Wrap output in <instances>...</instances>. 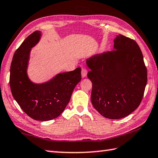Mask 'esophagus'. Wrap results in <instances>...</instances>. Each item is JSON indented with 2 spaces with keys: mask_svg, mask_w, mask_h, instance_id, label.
<instances>
[{
  "mask_svg": "<svg viewBox=\"0 0 158 158\" xmlns=\"http://www.w3.org/2000/svg\"><path fill=\"white\" fill-rule=\"evenodd\" d=\"M87 72H88V71L86 69H85V68L82 69V78H85V76H86V75H87Z\"/></svg>",
  "mask_w": 158,
  "mask_h": 158,
  "instance_id": "obj_1",
  "label": "esophagus"
}]
</instances>
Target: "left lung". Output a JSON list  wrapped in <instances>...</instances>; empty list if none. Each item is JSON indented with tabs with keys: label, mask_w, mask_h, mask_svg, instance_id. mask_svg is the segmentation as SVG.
<instances>
[{
	"label": "left lung",
	"mask_w": 158,
	"mask_h": 158,
	"mask_svg": "<svg viewBox=\"0 0 158 158\" xmlns=\"http://www.w3.org/2000/svg\"><path fill=\"white\" fill-rule=\"evenodd\" d=\"M114 50L86 60L93 88L91 102L103 117L118 119L139 106L147 82V70L138 44L118 35Z\"/></svg>",
	"instance_id": "left-lung-1"
}]
</instances>
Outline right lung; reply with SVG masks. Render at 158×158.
Wrapping results in <instances>:
<instances>
[{
    "label": "right lung",
    "instance_id": "add662e5",
    "mask_svg": "<svg viewBox=\"0 0 158 158\" xmlns=\"http://www.w3.org/2000/svg\"><path fill=\"white\" fill-rule=\"evenodd\" d=\"M40 36V31L33 32L16 50L11 64L9 85L13 97L26 114L35 120L46 121L58 117L65 110L81 80V69L59 73L41 85L32 82L27 73L28 60L31 48Z\"/></svg>",
    "mask_w": 158,
    "mask_h": 158
}]
</instances>
